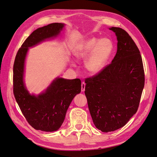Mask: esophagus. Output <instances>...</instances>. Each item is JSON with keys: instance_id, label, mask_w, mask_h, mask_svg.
Segmentation results:
<instances>
[{"instance_id": "1", "label": "esophagus", "mask_w": 157, "mask_h": 157, "mask_svg": "<svg viewBox=\"0 0 157 157\" xmlns=\"http://www.w3.org/2000/svg\"><path fill=\"white\" fill-rule=\"evenodd\" d=\"M85 85H86V84H85V82H82L81 83V91L82 92H84L85 90Z\"/></svg>"}]
</instances>
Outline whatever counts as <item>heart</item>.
<instances>
[{
    "label": "heart",
    "instance_id": "obj_1",
    "mask_svg": "<svg viewBox=\"0 0 157 157\" xmlns=\"http://www.w3.org/2000/svg\"><path fill=\"white\" fill-rule=\"evenodd\" d=\"M113 45L108 39L98 40L92 38L79 46L75 52V56L78 59H84L88 56L86 61V67L93 73H97L105 67L112 54Z\"/></svg>",
    "mask_w": 157,
    "mask_h": 157
}]
</instances>
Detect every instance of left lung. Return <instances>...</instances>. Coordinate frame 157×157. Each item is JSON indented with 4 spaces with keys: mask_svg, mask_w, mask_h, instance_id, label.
I'll use <instances>...</instances> for the list:
<instances>
[{
    "mask_svg": "<svg viewBox=\"0 0 157 157\" xmlns=\"http://www.w3.org/2000/svg\"><path fill=\"white\" fill-rule=\"evenodd\" d=\"M109 29L117 37L111 63L85 79V95L94 125L103 132L124 126L138 109L145 84L140 52L129 34L120 27Z\"/></svg>",
    "mask_w": 157,
    "mask_h": 157,
    "instance_id": "1",
    "label": "left lung"
}]
</instances>
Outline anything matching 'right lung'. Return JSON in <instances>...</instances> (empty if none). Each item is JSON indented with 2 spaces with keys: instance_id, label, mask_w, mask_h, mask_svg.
<instances>
[{
  "instance_id": "obj_1",
  "label": "right lung",
  "mask_w": 157,
  "mask_h": 157,
  "mask_svg": "<svg viewBox=\"0 0 157 157\" xmlns=\"http://www.w3.org/2000/svg\"><path fill=\"white\" fill-rule=\"evenodd\" d=\"M63 27V23H53L33 31L18 50L14 60V97L25 119L36 130L44 132L58 130L63 124L73 99L81 91V81L79 78H56L44 93L37 96L29 94L23 82L24 63L28 48L56 36Z\"/></svg>"
}]
</instances>
